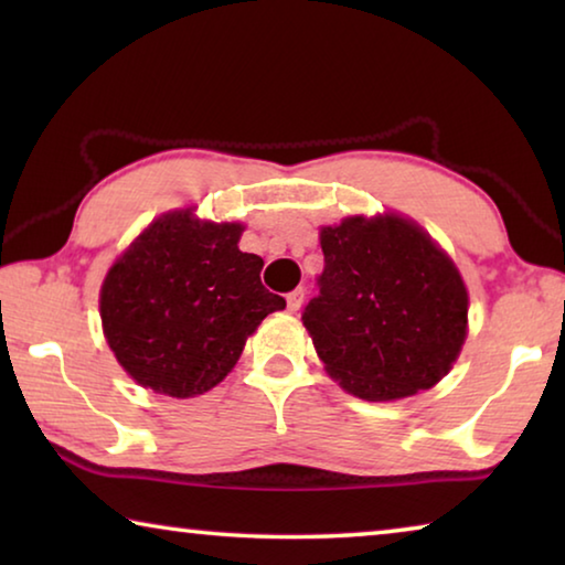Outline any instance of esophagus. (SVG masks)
<instances>
[{"label":"esophagus","instance_id":"obj_1","mask_svg":"<svg viewBox=\"0 0 565 565\" xmlns=\"http://www.w3.org/2000/svg\"><path fill=\"white\" fill-rule=\"evenodd\" d=\"M303 296H306V291H303V289H294L289 296H286V306H289V311H291V313H296V311L301 309Z\"/></svg>","mask_w":565,"mask_h":565}]
</instances>
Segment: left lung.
<instances>
[{"mask_svg": "<svg viewBox=\"0 0 565 565\" xmlns=\"http://www.w3.org/2000/svg\"><path fill=\"white\" fill-rule=\"evenodd\" d=\"M319 238V296L301 321L331 379L366 401L436 386L468 331V291L448 254L398 214L349 216Z\"/></svg>", "mask_w": 565, "mask_h": 565, "instance_id": "8db88e82", "label": "left lung"}]
</instances>
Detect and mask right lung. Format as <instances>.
I'll list each match as a JSON object with an SVG mask.
<instances>
[{"label": "right lung", "mask_w": 565, "mask_h": 565, "mask_svg": "<svg viewBox=\"0 0 565 565\" xmlns=\"http://www.w3.org/2000/svg\"><path fill=\"white\" fill-rule=\"evenodd\" d=\"M242 224L202 222L191 209L151 222L107 274L104 337L139 386L174 398L214 388L281 296L264 289L256 254L238 252Z\"/></svg>", "instance_id": "add662e5"}]
</instances>
